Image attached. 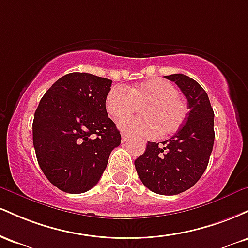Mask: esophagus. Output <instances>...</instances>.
<instances>
[{
	"mask_svg": "<svg viewBox=\"0 0 248 248\" xmlns=\"http://www.w3.org/2000/svg\"><path fill=\"white\" fill-rule=\"evenodd\" d=\"M128 140H129V136H127L126 134H122V136H121V141L124 142H124H127Z\"/></svg>",
	"mask_w": 248,
	"mask_h": 248,
	"instance_id": "1",
	"label": "esophagus"
}]
</instances>
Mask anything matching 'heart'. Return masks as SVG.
<instances>
[{
	"mask_svg": "<svg viewBox=\"0 0 248 248\" xmlns=\"http://www.w3.org/2000/svg\"><path fill=\"white\" fill-rule=\"evenodd\" d=\"M106 109L115 119L130 115L141 106V116L119 121V128L133 136H167L177 132L186 119V105L178 98L171 82L154 78L135 86L110 88L106 96Z\"/></svg>",
	"mask_w": 248,
	"mask_h": 248,
	"instance_id": "obj_1",
	"label": "heart"
}]
</instances>
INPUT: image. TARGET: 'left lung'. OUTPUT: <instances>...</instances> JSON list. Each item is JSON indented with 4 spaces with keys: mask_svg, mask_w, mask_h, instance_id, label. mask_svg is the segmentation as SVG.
Returning a JSON list of instances; mask_svg holds the SVG:
<instances>
[{
    "mask_svg": "<svg viewBox=\"0 0 248 248\" xmlns=\"http://www.w3.org/2000/svg\"><path fill=\"white\" fill-rule=\"evenodd\" d=\"M164 78L175 82L187 100L184 124L169 140L148 142L146 152L134 162L144 186L158 195L186 191L202 177L215 142V113L204 88L190 77L175 73Z\"/></svg>",
    "mask_w": 248,
    "mask_h": 248,
    "instance_id": "left-lung-1",
    "label": "left lung"
}]
</instances>
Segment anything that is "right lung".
Masks as SVG:
<instances>
[{"instance_id": "obj_1", "label": "right lung", "mask_w": 248, "mask_h": 248, "mask_svg": "<svg viewBox=\"0 0 248 248\" xmlns=\"http://www.w3.org/2000/svg\"><path fill=\"white\" fill-rule=\"evenodd\" d=\"M110 86L109 79L73 72L59 78L39 101L32 122L37 161L62 191L92 189L120 146V132L105 104Z\"/></svg>"}]
</instances>
